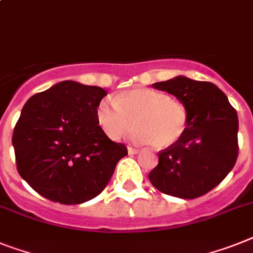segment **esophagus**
I'll return each instance as SVG.
<instances>
[{
    "label": "esophagus",
    "mask_w": 253,
    "mask_h": 253,
    "mask_svg": "<svg viewBox=\"0 0 253 253\" xmlns=\"http://www.w3.org/2000/svg\"><path fill=\"white\" fill-rule=\"evenodd\" d=\"M139 151H141V150L137 149V147H133V146H129L128 147V152L130 155H133V154H138Z\"/></svg>",
    "instance_id": "obj_1"
}]
</instances>
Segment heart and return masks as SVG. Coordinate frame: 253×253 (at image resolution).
<instances>
[{
	"label": "heart",
	"mask_w": 253,
	"mask_h": 253,
	"mask_svg": "<svg viewBox=\"0 0 253 253\" xmlns=\"http://www.w3.org/2000/svg\"><path fill=\"white\" fill-rule=\"evenodd\" d=\"M97 122L108 138L118 141L133 126V138L151 143L158 149L172 147L182 138L189 123L185 104L164 91L151 87H134L103 98L95 110Z\"/></svg>",
	"instance_id": "heart-1"
}]
</instances>
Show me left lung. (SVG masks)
Instances as JSON below:
<instances>
[{
    "mask_svg": "<svg viewBox=\"0 0 253 253\" xmlns=\"http://www.w3.org/2000/svg\"><path fill=\"white\" fill-rule=\"evenodd\" d=\"M152 86L185 104L189 123L179 142L159 151V164L150 172V182L167 195L202 197L235 166L239 150L237 111L224 91L208 81L178 76Z\"/></svg>",
    "mask_w": 253,
    "mask_h": 253,
    "instance_id": "obj_1",
    "label": "left lung"
}]
</instances>
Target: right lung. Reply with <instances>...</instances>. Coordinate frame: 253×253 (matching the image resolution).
<instances>
[{"instance_id": "obj_1", "label": "right lung", "mask_w": 253, "mask_h": 253, "mask_svg": "<svg viewBox=\"0 0 253 253\" xmlns=\"http://www.w3.org/2000/svg\"><path fill=\"white\" fill-rule=\"evenodd\" d=\"M107 94L99 86L62 81L29 98L12 133L16 169L36 193L60 204H80L103 191L124 143L104 134L95 116Z\"/></svg>"}]
</instances>
